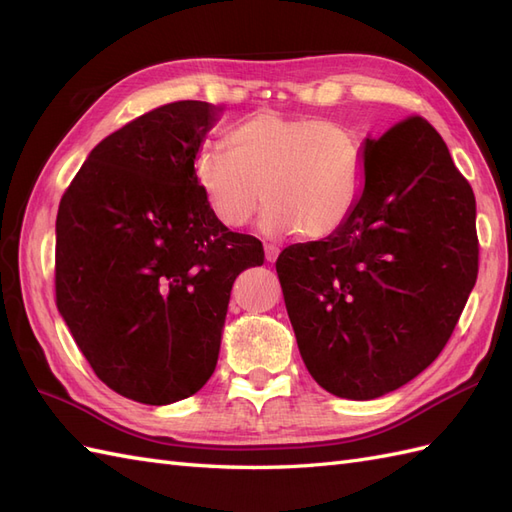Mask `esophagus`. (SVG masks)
<instances>
[{
  "label": "esophagus",
  "instance_id": "obj_1",
  "mask_svg": "<svg viewBox=\"0 0 512 512\" xmlns=\"http://www.w3.org/2000/svg\"><path fill=\"white\" fill-rule=\"evenodd\" d=\"M277 256H280V247L273 245V243H267L265 245V258H267V262H275Z\"/></svg>",
  "mask_w": 512,
  "mask_h": 512
}]
</instances>
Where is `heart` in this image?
<instances>
[{
  "label": "heart",
  "instance_id": "obj_1",
  "mask_svg": "<svg viewBox=\"0 0 512 512\" xmlns=\"http://www.w3.org/2000/svg\"><path fill=\"white\" fill-rule=\"evenodd\" d=\"M226 151L205 147L194 177L215 220L243 228L265 198L267 235L324 239L342 228L361 198V138L344 123L262 111L232 126Z\"/></svg>",
  "mask_w": 512,
  "mask_h": 512
}]
</instances>
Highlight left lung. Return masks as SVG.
<instances>
[{"label":"left lung","instance_id":"8db88e82","mask_svg":"<svg viewBox=\"0 0 512 512\" xmlns=\"http://www.w3.org/2000/svg\"><path fill=\"white\" fill-rule=\"evenodd\" d=\"M365 183L331 237L275 262L301 359L337 397L367 401L446 346L478 273L476 200L423 117L363 141Z\"/></svg>","mask_w":512,"mask_h":512}]
</instances>
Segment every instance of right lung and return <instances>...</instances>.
Returning <instances> with one entry per match:
<instances>
[{
  "label": "right lung",
  "mask_w": 512,
  "mask_h": 512,
  "mask_svg": "<svg viewBox=\"0 0 512 512\" xmlns=\"http://www.w3.org/2000/svg\"><path fill=\"white\" fill-rule=\"evenodd\" d=\"M224 108L173 102L106 136L59 203L57 309L96 376L147 406L211 378L237 275L256 237L215 220L194 160Z\"/></svg>",
  "instance_id": "add662e5"
}]
</instances>
